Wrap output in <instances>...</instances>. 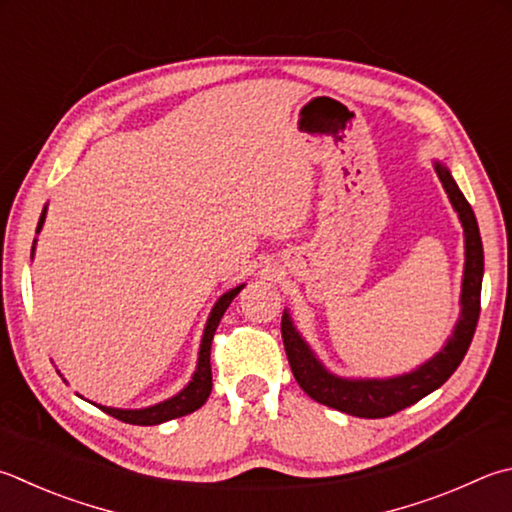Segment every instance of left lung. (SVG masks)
I'll use <instances>...</instances> for the list:
<instances>
[{"instance_id":"1","label":"left lung","mask_w":512,"mask_h":512,"mask_svg":"<svg viewBox=\"0 0 512 512\" xmlns=\"http://www.w3.org/2000/svg\"><path fill=\"white\" fill-rule=\"evenodd\" d=\"M434 172L443 183L454 212L459 215L463 228V248H466V262H463L461 280V311L454 322V329L445 340L441 351H436L423 365L407 371V374L389 378H347L333 374L324 367V362L315 356L309 342L297 331L288 309L282 315V338L288 356V365L293 376L313 401H318L333 410L345 412L358 418H385L405 407L421 401L423 396L432 394L448 380L454 369L461 365L463 356L475 336L479 320V300H481V280H483V246L477 226V217L470 203L463 197L457 181L452 179L448 165L434 161Z\"/></svg>"}]
</instances>
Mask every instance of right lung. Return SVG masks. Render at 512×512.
<instances>
[{
  "mask_svg": "<svg viewBox=\"0 0 512 512\" xmlns=\"http://www.w3.org/2000/svg\"><path fill=\"white\" fill-rule=\"evenodd\" d=\"M46 210L49 206H44L40 221H37V230L40 232L44 226V219H46ZM35 244L37 239H33V248H31V257L35 255ZM246 284H239L235 288H230L224 295L219 297L212 306V311L208 315V322L206 327H203V336H201V345H199V358H197V369H194V374L190 378V383L185 385L179 394H174L170 398H165V401L150 405V407H141V410H120V407H107V405H98L102 412L118 418V421H125V423H132V425H161L165 421H172V418H179L185 414H192L197 412L199 407L208 401V396L212 392V369H210V345H212V338H215V331L219 327L221 318H224L226 309L230 306V302L235 300L237 293L244 288ZM60 374V371H58ZM67 383V380H64Z\"/></svg>",
  "mask_w": 512,
  "mask_h": 512,
  "instance_id": "1",
  "label": "right lung"
}]
</instances>
